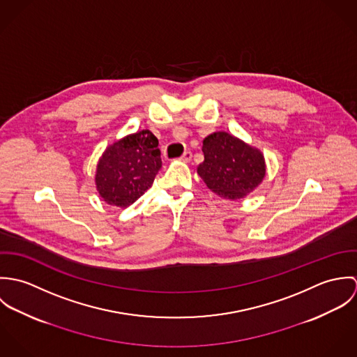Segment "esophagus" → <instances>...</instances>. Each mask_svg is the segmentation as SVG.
<instances>
[{"label": "esophagus", "instance_id": "esophagus-1", "mask_svg": "<svg viewBox=\"0 0 357 357\" xmlns=\"http://www.w3.org/2000/svg\"><path fill=\"white\" fill-rule=\"evenodd\" d=\"M191 158H192V153H191V151H185V153L180 156V160H181V162H190Z\"/></svg>", "mask_w": 357, "mask_h": 357}]
</instances>
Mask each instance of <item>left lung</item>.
<instances>
[{"label": "left lung", "mask_w": 357, "mask_h": 357, "mask_svg": "<svg viewBox=\"0 0 357 357\" xmlns=\"http://www.w3.org/2000/svg\"><path fill=\"white\" fill-rule=\"evenodd\" d=\"M202 151L204 160L198 166V174L225 199L245 198L265 176L262 153L225 132L207 136Z\"/></svg>", "instance_id": "left-lung-1"}]
</instances>
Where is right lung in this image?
<instances>
[{"mask_svg":"<svg viewBox=\"0 0 357 357\" xmlns=\"http://www.w3.org/2000/svg\"><path fill=\"white\" fill-rule=\"evenodd\" d=\"M160 167L158 139L150 130L126 136L102 153L96 172L98 191L107 204L126 207L151 187Z\"/></svg>","mask_w":357,"mask_h":357,"instance_id":"1","label":"right lung"}]
</instances>
